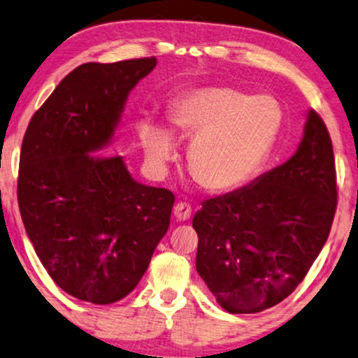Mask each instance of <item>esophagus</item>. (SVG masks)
<instances>
[{
  "mask_svg": "<svg viewBox=\"0 0 358 358\" xmlns=\"http://www.w3.org/2000/svg\"><path fill=\"white\" fill-rule=\"evenodd\" d=\"M190 215H192V206L187 203V201H179V203H176V206H174L176 220L185 221V220H189Z\"/></svg>",
  "mask_w": 358,
  "mask_h": 358,
  "instance_id": "1",
  "label": "esophagus"
}]
</instances>
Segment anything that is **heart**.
<instances>
[{
    "label": "heart",
    "mask_w": 358,
    "mask_h": 358,
    "mask_svg": "<svg viewBox=\"0 0 358 358\" xmlns=\"http://www.w3.org/2000/svg\"><path fill=\"white\" fill-rule=\"evenodd\" d=\"M281 119L274 98L226 87L192 92L171 110L176 132L192 141L190 176L215 194L236 190L255 178L271 153ZM141 137L153 159H173V138L164 129L143 124Z\"/></svg>",
    "instance_id": "heart-1"
}]
</instances>
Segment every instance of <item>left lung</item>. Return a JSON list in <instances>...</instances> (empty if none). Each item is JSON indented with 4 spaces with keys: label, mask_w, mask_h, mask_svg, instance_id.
<instances>
[{
    "label": "left lung",
    "mask_w": 358,
    "mask_h": 358,
    "mask_svg": "<svg viewBox=\"0 0 358 358\" xmlns=\"http://www.w3.org/2000/svg\"><path fill=\"white\" fill-rule=\"evenodd\" d=\"M338 206L333 143L310 111L297 152L250 185L208 199L192 226L196 271L229 313H258L291 295L328 239Z\"/></svg>",
    "instance_id": "1"
}]
</instances>
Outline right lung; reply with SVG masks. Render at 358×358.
Wrapping results in <instances>:
<instances>
[{
    "mask_svg": "<svg viewBox=\"0 0 358 358\" xmlns=\"http://www.w3.org/2000/svg\"><path fill=\"white\" fill-rule=\"evenodd\" d=\"M157 58L85 63L30 119L20 148L17 201L51 279L72 297L117 302L147 271L168 232L174 194L138 184L111 141L126 100Z\"/></svg>",
    "mask_w": 358,
    "mask_h": 358,
    "instance_id": "add662e5",
    "label": "right lung"
}]
</instances>
